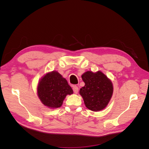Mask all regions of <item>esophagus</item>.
Instances as JSON below:
<instances>
[{
    "label": "esophagus",
    "mask_w": 149,
    "mask_h": 149,
    "mask_svg": "<svg viewBox=\"0 0 149 149\" xmlns=\"http://www.w3.org/2000/svg\"><path fill=\"white\" fill-rule=\"evenodd\" d=\"M73 91L75 94H77L78 93V86H73Z\"/></svg>",
    "instance_id": "34e87169"
}]
</instances>
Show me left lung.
Instances as JSON below:
<instances>
[{"label": "left lung", "mask_w": 149, "mask_h": 149, "mask_svg": "<svg viewBox=\"0 0 149 149\" xmlns=\"http://www.w3.org/2000/svg\"><path fill=\"white\" fill-rule=\"evenodd\" d=\"M81 78L85 85L80 89L79 94L86 107L95 112L105 109L114 91L111 79L101 71H86Z\"/></svg>", "instance_id": "obj_1"}]
</instances>
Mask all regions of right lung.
Segmentation results:
<instances>
[{"instance_id":"add662e5","label":"right lung","mask_w":149,"mask_h":149,"mask_svg":"<svg viewBox=\"0 0 149 149\" xmlns=\"http://www.w3.org/2000/svg\"><path fill=\"white\" fill-rule=\"evenodd\" d=\"M37 89L42 103L50 109L61 107L66 96L73 93L67 80L56 71L45 74L39 81Z\"/></svg>"}]
</instances>
